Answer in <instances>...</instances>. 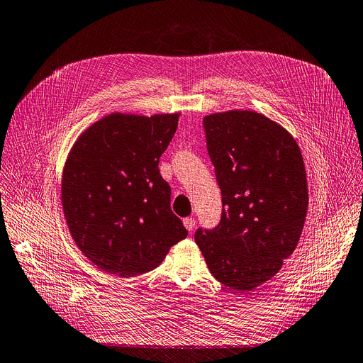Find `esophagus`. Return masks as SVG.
<instances>
[{
  "label": "esophagus",
  "instance_id": "34e87169",
  "mask_svg": "<svg viewBox=\"0 0 363 363\" xmlns=\"http://www.w3.org/2000/svg\"><path fill=\"white\" fill-rule=\"evenodd\" d=\"M183 225L187 230H194L196 226V222L195 219H192V217H186V219H183Z\"/></svg>",
  "mask_w": 363,
  "mask_h": 363
}]
</instances>
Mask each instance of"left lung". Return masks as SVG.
Instances as JSON below:
<instances>
[{
	"label": "left lung",
	"mask_w": 363,
	"mask_h": 363,
	"mask_svg": "<svg viewBox=\"0 0 363 363\" xmlns=\"http://www.w3.org/2000/svg\"><path fill=\"white\" fill-rule=\"evenodd\" d=\"M204 131L222 216L195 241L217 281L249 292L296 249L308 208L306 167L295 138L256 111L206 116Z\"/></svg>",
	"instance_id": "obj_1"
}]
</instances>
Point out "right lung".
<instances>
[{
  "label": "right lung",
  "instance_id": "right-lung-1",
  "mask_svg": "<svg viewBox=\"0 0 363 363\" xmlns=\"http://www.w3.org/2000/svg\"><path fill=\"white\" fill-rule=\"evenodd\" d=\"M179 118L108 114L86 129L68 155L61 198L69 234L108 274L126 279L152 271L187 237L157 167Z\"/></svg>",
  "mask_w": 363,
  "mask_h": 363
}]
</instances>
